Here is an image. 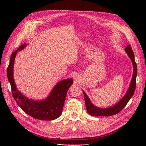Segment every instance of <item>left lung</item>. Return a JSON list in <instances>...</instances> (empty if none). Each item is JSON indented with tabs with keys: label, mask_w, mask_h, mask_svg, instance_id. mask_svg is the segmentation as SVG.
<instances>
[{
	"label": "left lung",
	"mask_w": 146,
	"mask_h": 146,
	"mask_svg": "<svg viewBox=\"0 0 146 146\" xmlns=\"http://www.w3.org/2000/svg\"><path fill=\"white\" fill-rule=\"evenodd\" d=\"M125 51L128 54V56L131 60L133 65L134 67L133 70V75L132 80L130 84L129 87L127 92L125 95V96L122 98L121 100L114 106L111 107V108L102 109L98 108V107L95 106L94 105L89 99L88 98V96L86 95L85 92L83 91V93L84 95V98H85L86 108L88 112V113L91 116H105V117H109L111 115H114L118 113H119L124 107L126 106L128 101L130 100V99L133 96L134 91L135 89V85H136V77L137 74V64L135 63V61L134 59V52L132 50L131 45H128L127 47L125 48Z\"/></svg>",
	"instance_id": "left-lung-1"
}]
</instances>
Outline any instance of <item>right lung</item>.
Wrapping results in <instances>:
<instances>
[{
  "label": "right lung",
  "mask_w": 146,
  "mask_h": 146,
  "mask_svg": "<svg viewBox=\"0 0 146 146\" xmlns=\"http://www.w3.org/2000/svg\"><path fill=\"white\" fill-rule=\"evenodd\" d=\"M26 45V44H22L12 53L7 68V79L11 84L13 97L20 108L31 117L42 121L55 119L62 112L66 96L73 83V80L70 79L59 82L52 90L50 96L42 101L31 100L22 95L15 86L13 78V67L18 51L24 49Z\"/></svg>",
  "instance_id": "add662e5"
}]
</instances>
